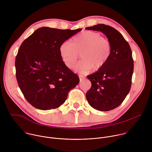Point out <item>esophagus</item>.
<instances>
[{
    "instance_id": "34e87169",
    "label": "esophagus",
    "mask_w": 152,
    "mask_h": 152,
    "mask_svg": "<svg viewBox=\"0 0 152 152\" xmlns=\"http://www.w3.org/2000/svg\"><path fill=\"white\" fill-rule=\"evenodd\" d=\"M79 79H80V82L85 78V77H84L83 76H82V75H79Z\"/></svg>"
}]
</instances>
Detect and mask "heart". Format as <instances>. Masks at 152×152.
Here are the masks:
<instances>
[{
	"label": "heart",
	"mask_w": 152,
	"mask_h": 152,
	"mask_svg": "<svg viewBox=\"0 0 152 152\" xmlns=\"http://www.w3.org/2000/svg\"><path fill=\"white\" fill-rule=\"evenodd\" d=\"M111 52V42L107 38L102 37L98 32L83 31L74 36L71 42H64L60 46L61 58L68 69L74 67L79 54L82 60L75 70L85 74L93 69L99 70L103 68L110 58Z\"/></svg>",
	"instance_id": "b5f03b06"
}]
</instances>
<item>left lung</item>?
I'll return each mask as SVG.
<instances>
[{
	"label": "left lung",
	"instance_id": "1",
	"mask_svg": "<svg viewBox=\"0 0 152 152\" xmlns=\"http://www.w3.org/2000/svg\"><path fill=\"white\" fill-rule=\"evenodd\" d=\"M86 29L101 31L109 39L111 52L105 66L87 76L91 87L86 97L94 109L113 110L119 106L130 91L134 72V59L129 43L115 28L98 24Z\"/></svg>",
	"mask_w": 152,
	"mask_h": 152
}]
</instances>
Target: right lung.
I'll return each instance as SVG.
<instances>
[{
	"mask_svg": "<svg viewBox=\"0 0 152 152\" xmlns=\"http://www.w3.org/2000/svg\"><path fill=\"white\" fill-rule=\"evenodd\" d=\"M82 30L42 27L24 40L15 61L16 79L26 100L41 110L55 109L79 78L63 63L60 46Z\"/></svg>",
	"mask_w": 152,
	"mask_h": 152,
	"instance_id": "add662e5",
	"label": "right lung"
}]
</instances>
